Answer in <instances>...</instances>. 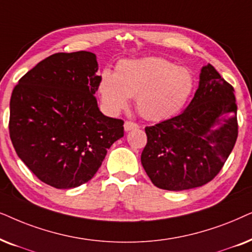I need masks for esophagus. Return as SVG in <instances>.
<instances>
[{
	"mask_svg": "<svg viewBox=\"0 0 252 252\" xmlns=\"http://www.w3.org/2000/svg\"><path fill=\"white\" fill-rule=\"evenodd\" d=\"M137 128H138V124L137 123L130 122V121H126V122H124V130H126V132L131 131V130L137 129Z\"/></svg>",
	"mask_w": 252,
	"mask_h": 252,
	"instance_id": "34e87169",
	"label": "esophagus"
}]
</instances>
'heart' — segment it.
I'll return each mask as SVG.
<instances>
[{"label": "heart", "mask_w": 252, "mask_h": 252, "mask_svg": "<svg viewBox=\"0 0 252 252\" xmlns=\"http://www.w3.org/2000/svg\"><path fill=\"white\" fill-rule=\"evenodd\" d=\"M194 78L189 69L157 56L122 60L115 72H100L98 93L112 115L128 106L135 96L138 113L145 120L163 121L176 115L192 94Z\"/></svg>", "instance_id": "obj_1"}]
</instances>
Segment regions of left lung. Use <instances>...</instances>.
<instances>
[{
    "label": "left lung",
    "instance_id": "8db88e82",
    "mask_svg": "<svg viewBox=\"0 0 252 252\" xmlns=\"http://www.w3.org/2000/svg\"><path fill=\"white\" fill-rule=\"evenodd\" d=\"M234 89L210 63L183 113L146 126L140 161L154 186L182 191L209 183L220 172L237 138Z\"/></svg>",
    "mask_w": 252,
    "mask_h": 252
}]
</instances>
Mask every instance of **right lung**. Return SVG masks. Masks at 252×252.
Listing matches in <instances>:
<instances>
[{
	"label": "right lung",
	"mask_w": 252,
	"mask_h": 252,
	"mask_svg": "<svg viewBox=\"0 0 252 252\" xmlns=\"http://www.w3.org/2000/svg\"><path fill=\"white\" fill-rule=\"evenodd\" d=\"M95 54L56 53L19 79L10 99V138L43 183L72 189L89 182L124 135L123 121L100 112Z\"/></svg>",
	"instance_id": "obj_1"
}]
</instances>
